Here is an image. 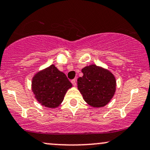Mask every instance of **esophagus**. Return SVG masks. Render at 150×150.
Instances as JSON below:
<instances>
[{"instance_id": "34e87169", "label": "esophagus", "mask_w": 150, "mask_h": 150, "mask_svg": "<svg viewBox=\"0 0 150 150\" xmlns=\"http://www.w3.org/2000/svg\"><path fill=\"white\" fill-rule=\"evenodd\" d=\"M71 82H72V84H73V86H76L77 83H76V80H75V79H73V80H72Z\"/></svg>"}]
</instances>
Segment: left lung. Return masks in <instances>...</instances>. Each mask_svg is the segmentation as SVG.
I'll return each instance as SVG.
<instances>
[{
	"mask_svg": "<svg viewBox=\"0 0 150 150\" xmlns=\"http://www.w3.org/2000/svg\"><path fill=\"white\" fill-rule=\"evenodd\" d=\"M83 76L77 79V89L84 100L93 107H102L111 101L116 92V81L109 70L90 65L82 69Z\"/></svg>",
	"mask_w": 150,
	"mask_h": 150,
	"instance_id": "8db88e82",
	"label": "left lung"
}]
</instances>
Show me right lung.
<instances>
[{
	"instance_id": "right-lung-1",
	"label": "right lung",
	"mask_w": 150,
	"mask_h": 150,
	"mask_svg": "<svg viewBox=\"0 0 150 150\" xmlns=\"http://www.w3.org/2000/svg\"><path fill=\"white\" fill-rule=\"evenodd\" d=\"M72 84L63 72L54 65L38 72L32 78V89L42 106L56 108L61 104Z\"/></svg>"
}]
</instances>
